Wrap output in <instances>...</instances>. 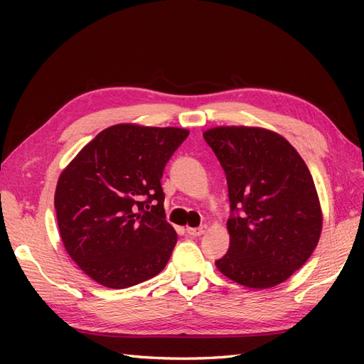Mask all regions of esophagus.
<instances>
[{
	"label": "esophagus",
	"instance_id": "esophagus-1",
	"mask_svg": "<svg viewBox=\"0 0 364 364\" xmlns=\"http://www.w3.org/2000/svg\"><path fill=\"white\" fill-rule=\"evenodd\" d=\"M206 230H208V227L202 225V227H197V228H188L186 231H188V235H191V236H202V235L206 233Z\"/></svg>",
	"mask_w": 364,
	"mask_h": 364
}]
</instances>
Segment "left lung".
<instances>
[{"label":"left lung","instance_id":"1","mask_svg":"<svg viewBox=\"0 0 364 364\" xmlns=\"http://www.w3.org/2000/svg\"><path fill=\"white\" fill-rule=\"evenodd\" d=\"M225 170L230 249L215 261L247 288L283 283L319 242L322 211L313 176L280 134L257 127H215L203 133Z\"/></svg>","mask_w":364,"mask_h":364}]
</instances>
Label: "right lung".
Instances as JSON below:
<instances>
[{
    "label": "right lung",
    "mask_w": 364,
    "mask_h": 364,
    "mask_svg": "<svg viewBox=\"0 0 364 364\" xmlns=\"http://www.w3.org/2000/svg\"><path fill=\"white\" fill-rule=\"evenodd\" d=\"M184 128L120 123L103 129L60 173L54 194L60 239L92 280L123 289L166 267L176 244L161 178Z\"/></svg>",
    "instance_id": "obj_1"
}]
</instances>
